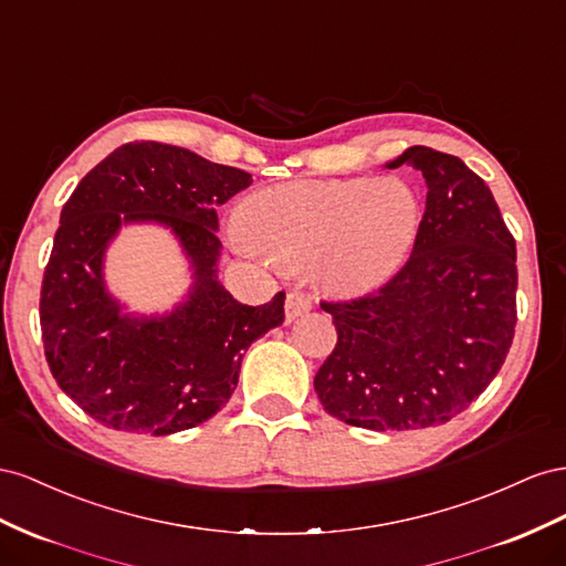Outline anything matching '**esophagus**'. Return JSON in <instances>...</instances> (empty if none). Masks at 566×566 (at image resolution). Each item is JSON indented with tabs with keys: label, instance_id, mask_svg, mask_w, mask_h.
I'll return each instance as SVG.
<instances>
[{
	"label": "esophagus",
	"instance_id": "1",
	"mask_svg": "<svg viewBox=\"0 0 566 566\" xmlns=\"http://www.w3.org/2000/svg\"><path fill=\"white\" fill-rule=\"evenodd\" d=\"M313 308V301H311V296H305V294H298V292H292L286 296V303H284V313H286V319L289 322H294L296 317H301V315H305Z\"/></svg>",
	"mask_w": 566,
	"mask_h": 566
}]
</instances>
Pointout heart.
<instances>
[{"mask_svg": "<svg viewBox=\"0 0 566 566\" xmlns=\"http://www.w3.org/2000/svg\"><path fill=\"white\" fill-rule=\"evenodd\" d=\"M419 220L417 193L400 177L296 180L251 193L232 237L277 268L311 265L336 294H363L406 263Z\"/></svg>", "mask_w": 566, "mask_h": 566, "instance_id": "1", "label": "heart"}]
</instances>
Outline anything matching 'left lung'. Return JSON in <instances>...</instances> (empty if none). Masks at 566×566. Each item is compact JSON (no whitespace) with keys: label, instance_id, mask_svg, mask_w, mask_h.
<instances>
[{"label":"left lung","instance_id":"1","mask_svg":"<svg viewBox=\"0 0 566 566\" xmlns=\"http://www.w3.org/2000/svg\"><path fill=\"white\" fill-rule=\"evenodd\" d=\"M400 166L427 182L410 261L373 296L322 303L338 338L315 375L317 398L373 431L460 415L503 367L516 325V244L486 182L419 144L386 164Z\"/></svg>","mask_w":566,"mask_h":566}]
</instances>
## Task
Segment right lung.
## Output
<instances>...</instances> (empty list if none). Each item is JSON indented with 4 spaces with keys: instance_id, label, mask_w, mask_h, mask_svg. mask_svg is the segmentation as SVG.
<instances>
[{
    "instance_id": "1",
    "label": "right lung",
    "mask_w": 566,
    "mask_h": 566,
    "mask_svg": "<svg viewBox=\"0 0 566 566\" xmlns=\"http://www.w3.org/2000/svg\"><path fill=\"white\" fill-rule=\"evenodd\" d=\"M247 170L158 142L123 144L94 166L61 211L44 270L40 325L61 391L96 422L168 436L211 419L237 389L247 348L284 322V294L244 305L218 280L216 208L251 185ZM127 223L177 239L192 284L168 314L124 311L103 263Z\"/></svg>"
}]
</instances>
